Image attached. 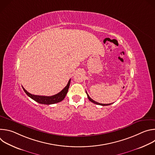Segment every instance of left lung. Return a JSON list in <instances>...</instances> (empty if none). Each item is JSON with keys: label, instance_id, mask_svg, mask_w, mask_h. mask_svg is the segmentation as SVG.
<instances>
[{"label": "left lung", "instance_id": "obj_1", "mask_svg": "<svg viewBox=\"0 0 155 155\" xmlns=\"http://www.w3.org/2000/svg\"><path fill=\"white\" fill-rule=\"evenodd\" d=\"M86 94H87V98H88V99H89L91 102H93V103H94V104H97V105H102V106H106V105H111L112 104H113V103H112V104H101V103H99V102H96V101H94V100H93L90 96H89V95L87 94V92L86 91Z\"/></svg>", "mask_w": 155, "mask_h": 155}]
</instances>
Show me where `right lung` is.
<instances>
[{"label": "right lung", "mask_w": 155, "mask_h": 155, "mask_svg": "<svg viewBox=\"0 0 155 155\" xmlns=\"http://www.w3.org/2000/svg\"><path fill=\"white\" fill-rule=\"evenodd\" d=\"M71 80H69L68 83L66 85V86L64 88V89L59 92V93L51 96H38V95H34L29 92H28L25 88L23 87V89L26 93V94L30 97L31 99L36 101L37 102L41 104H46V105H50V104H54L58 102H59L62 101L65 97L66 94H67L68 92L69 87L71 83Z\"/></svg>", "instance_id": "1"}]
</instances>
